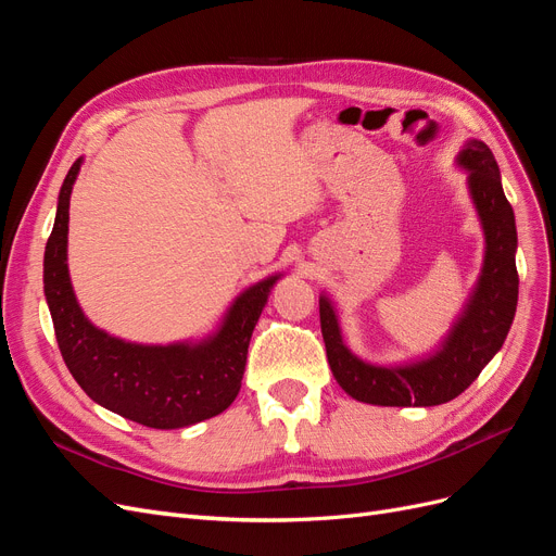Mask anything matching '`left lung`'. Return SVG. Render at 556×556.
Instances as JSON below:
<instances>
[{
	"label": "left lung",
	"instance_id": "obj_1",
	"mask_svg": "<svg viewBox=\"0 0 556 556\" xmlns=\"http://www.w3.org/2000/svg\"><path fill=\"white\" fill-rule=\"evenodd\" d=\"M459 164L468 169V188L486 248L478 288L435 355L396 368L357 359L341 339L331 301L319 296V325L331 374L352 399L374 406H439L459 396L506 341L519 290L515 213L503 194L498 164L486 143L468 141Z\"/></svg>",
	"mask_w": 556,
	"mask_h": 556
}]
</instances>
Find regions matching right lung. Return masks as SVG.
Returning <instances> with one entry per match:
<instances>
[{
    "label": "right lung",
    "instance_id": "add662e5",
    "mask_svg": "<svg viewBox=\"0 0 556 556\" xmlns=\"http://www.w3.org/2000/svg\"><path fill=\"white\" fill-rule=\"evenodd\" d=\"M80 162L62 182L43 255V292L66 368L99 406L143 427L180 429L220 415L241 390L250 336L278 276L252 285L233 301L217 333L194 345H137L92 327L66 268L70 197Z\"/></svg>",
    "mask_w": 556,
    "mask_h": 556
}]
</instances>
